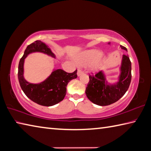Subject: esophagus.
I'll return each mask as SVG.
<instances>
[{
	"label": "esophagus",
	"mask_w": 151,
	"mask_h": 151,
	"mask_svg": "<svg viewBox=\"0 0 151 151\" xmlns=\"http://www.w3.org/2000/svg\"><path fill=\"white\" fill-rule=\"evenodd\" d=\"M78 73V76H79L81 74V73H83V71H82L81 70H78V73Z\"/></svg>",
	"instance_id": "34e87169"
}]
</instances>
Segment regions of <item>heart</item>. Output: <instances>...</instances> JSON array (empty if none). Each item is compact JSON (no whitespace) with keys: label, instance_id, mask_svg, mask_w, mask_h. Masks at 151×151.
<instances>
[{"label":"heart","instance_id":"heart-1","mask_svg":"<svg viewBox=\"0 0 151 151\" xmlns=\"http://www.w3.org/2000/svg\"><path fill=\"white\" fill-rule=\"evenodd\" d=\"M102 52L96 49H91L82 52L77 58V63L79 66H89L91 65L93 71H97L100 67L99 60L102 57Z\"/></svg>","mask_w":151,"mask_h":151}]
</instances>
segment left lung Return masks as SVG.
<instances>
[{"instance_id": "8db88e82", "label": "left lung", "mask_w": 151, "mask_h": 151, "mask_svg": "<svg viewBox=\"0 0 151 151\" xmlns=\"http://www.w3.org/2000/svg\"><path fill=\"white\" fill-rule=\"evenodd\" d=\"M122 49H127L120 46ZM132 80V63L129 56H122L120 74L118 81L114 84H109L102 71L95 75L89 76V81L85 89L87 98L93 103L99 106H107L118 101L128 89Z\"/></svg>"}]
</instances>
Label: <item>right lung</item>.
Listing matches in <instances>:
<instances>
[{"label":"right lung","instance_id":"add662e5","mask_svg":"<svg viewBox=\"0 0 151 151\" xmlns=\"http://www.w3.org/2000/svg\"><path fill=\"white\" fill-rule=\"evenodd\" d=\"M39 52L55 58L50 48L41 41H36L27 47L18 66V80L25 95L35 103L45 106H50L63 100L66 94L68 83L77 78V70L73 73H67L61 69L55 70L41 83H31L24 77L25 58L30 53Z\"/></svg>","mask_w":151,"mask_h":151}]
</instances>
